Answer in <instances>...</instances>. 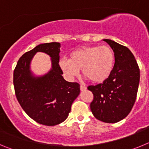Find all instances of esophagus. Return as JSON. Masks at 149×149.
<instances>
[{
  "instance_id": "1",
  "label": "esophagus",
  "mask_w": 149,
  "mask_h": 149,
  "mask_svg": "<svg viewBox=\"0 0 149 149\" xmlns=\"http://www.w3.org/2000/svg\"><path fill=\"white\" fill-rule=\"evenodd\" d=\"M80 89H81V91L86 90V87H85L84 86H82V85H81V86H80Z\"/></svg>"
}]
</instances>
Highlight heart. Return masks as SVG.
<instances>
[{
	"mask_svg": "<svg viewBox=\"0 0 149 149\" xmlns=\"http://www.w3.org/2000/svg\"><path fill=\"white\" fill-rule=\"evenodd\" d=\"M60 67L68 80L83 74L93 83L100 84L110 76L115 65V55L108 46H88L72 51L69 60H61Z\"/></svg>",
	"mask_w": 149,
	"mask_h": 149,
	"instance_id": "obj_1",
	"label": "heart"
}]
</instances>
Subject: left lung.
Listing matches in <instances>:
<instances>
[{
	"label": "left lung",
	"mask_w": 149,
	"mask_h": 149,
	"mask_svg": "<svg viewBox=\"0 0 149 149\" xmlns=\"http://www.w3.org/2000/svg\"><path fill=\"white\" fill-rule=\"evenodd\" d=\"M113 49L115 65L110 77L102 84L88 86L94 98L91 111L96 119L116 123L129 114L136 101L139 69L131 51L111 39H103Z\"/></svg>",
	"instance_id": "8db88e82"
}]
</instances>
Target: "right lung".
<instances>
[{
  "instance_id": "1",
  "label": "right lung",
  "mask_w": 149,
  "mask_h": 149,
  "mask_svg": "<svg viewBox=\"0 0 149 149\" xmlns=\"http://www.w3.org/2000/svg\"><path fill=\"white\" fill-rule=\"evenodd\" d=\"M37 52L51 57V69L42 76H36L30 63ZM60 43H44L36 46L19 59L13 74L15 95L26 113L36 122L54 126L65 120L74 101L80 94L77 83L63 78L60 61Z\"/></svg>"
}]
</instances>
